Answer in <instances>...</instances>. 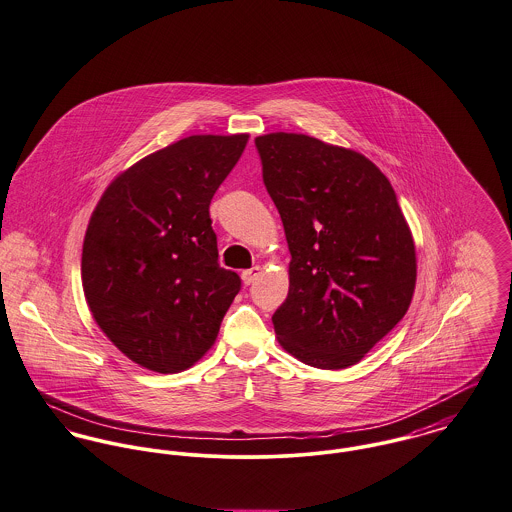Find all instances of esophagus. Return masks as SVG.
Returning <instances> with one entry per match:
<instances>
[{"label": "esophagus", "mask_w": 512, "mask_h": 512, "mask_svg": "<svg viewBox=\"0 0 512 512\" xmlns=\"http://www.w3.org/2000/svg\"><path fill=\"white\" fill-rule=\"evenodd\" d=\"M258 276H260V268L256 266V268L244 270L240 278H242V283H244V285H250V283H254V279L258 278Z\"/></svg>", "instance_id": "1"}]
</instances>
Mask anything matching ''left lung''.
<instances>
[{
  "label": "left lung",
  "mask_w": 512,
  "mask_h": 512,
  "mask_svg": "<svg viewBox=\"0 0 512 512\" xmlns=\"http://www.w3.org/2000/svg\"><path fill=\"white\" fill-rule=\"evenodd\" d=\"M287 238L278 342L321 370L358 364L413 301L417 250L385 174L364 154L299 133L256 137Z\"/></svg>",
  "instance_id": "8db88e82"
}]
</instances>
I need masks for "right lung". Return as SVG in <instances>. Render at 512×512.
Segmentation results:
<instances>
[{
  "label": "right lung",
  "mask_w": 512,
  "mask_h": 512,
  "mask_svg": "<svg viewBox=\"0 0 512 512\" xmlns=\"http://www.w3.org/2000/svg\"><path fill=\"white\" fill-rule=\"evenodd\" d=\"M246 142V133L178 140L121 172L93 209L82 250L90 313L150 372L201 360L240 289L217 262L209 205Z\"/></svg>",
  "instance_id": "right-lung-1"
}]
</instances>
